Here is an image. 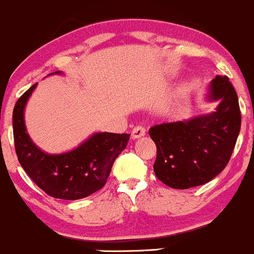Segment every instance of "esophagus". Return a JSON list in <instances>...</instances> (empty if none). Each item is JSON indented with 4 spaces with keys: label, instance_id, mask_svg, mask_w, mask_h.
I'll list each match as a JSON object with an SVG mask.
<instances>
[{
    "label": "esophagus",
    "instance_id": "obj_1",
    "mask_svg": "<svg viewBox=\"0 0 254 254\" xmlns=\"http://www.w3.org/2000/svg\"><path fill=\"white\" fill-rule=\"evenodd\" d=\"M145 135V130L143 127H141V125H137L131 131V137H132L133 139H137V138H141V137H143Z\"/></svg>",
    "mask_w": 254,
    "mask_h": 254
}]
</instances>
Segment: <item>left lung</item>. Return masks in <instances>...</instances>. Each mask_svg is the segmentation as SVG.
Returning a JSON list of instances; mask_svg holds the SVG:
<instances>
[{"instance_id":"1","label":"left lung","mask_w":254,"mask_h":254,"mask_svg":"<svg viewBox=\"0 0 254 254\" xmlns=\"http://www.w3.org/2000/svg\"><path fill=\"white\" fill-rule=\"evenodd\" d=\"M209 89V100H220L215 112L149 130L156 144L154 172L170 188L186 190L210 182L228 165L234 150L241 127L237 92L222 75Z\"/></svg>"}]
</instances>
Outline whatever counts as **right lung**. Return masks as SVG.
I'll return each instance as SVG.
<instances>
[{"label":"right lung","mask_w":254,"mask_h":254,"mask_svg":"<svg viewBox=\"0 0 254 254\" xmlns=\"http://www.w3.org/2000/svg\"><path fill=\"white\" fill-rule=\"evenodd\" d=\"M60 72V71H56ZM37 83L27 89L13 110V135L17 160L28 177L49 196L75 200L103 189L115 160L127 148L129 133H94L76 149L49 155L26 132L24 110Z\"/></svg>","instance_id":"obj_1"}]
</instances>
